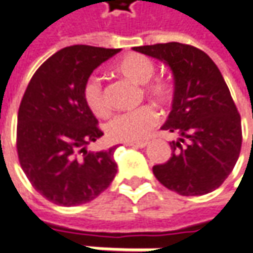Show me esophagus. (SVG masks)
Segmentation results:
<instances>
[{
    "mask_svg": "<svg viewBox=\"0 0 253 253\" xmlns=\"http://www.w3.org/2000/svg\"><path fill=\"white\" fill-rule=\"evenodd\" d=\"M147 141H138V143H127L126 145L128 147H134V148H144V147H147Z\"/></svg>",
    "mask_w": 253,
    "mask_h": 253,
    "instance_id": "obj_1",
    "label": "esophagus"
}]
</instances>
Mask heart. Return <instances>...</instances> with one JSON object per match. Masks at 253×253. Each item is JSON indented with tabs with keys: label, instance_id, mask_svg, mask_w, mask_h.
Listing matches in <instances>:
<instances>
[{
	"label": "heart",
	"instance_id": "b5f03b06",
	"mask_svg": "<svg viewBox=\"0 0 253 253\" xmlns=\"http://www.w3.org/2000/svg\"><path fill=\"white\" fill-rule=\"evenodd\" d=\"M155 63L140 53H130L122 57L113 66V71L137 85H143L141 92L147 99L158 106H167L173 98V89L168 81L153 78ZM83 100L93 116L103 118L109 112L103 85L99 78L89 77L83 85ZM158 123V113L153 106L145 105L133 112L119 113L105 125V133L116 143H135L145 138Z\"/></svg>",
	"mask_w": 253,
	"mask_h": 253
}]
</instances>
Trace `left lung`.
Returning <instances> with one entry per match:
<instances>
[{"label":"left lung","instance_id":"1","mask_svg":"<svg viewBox=\"0 0 253 253\" xmlns=\"http://www.w3.org/2000/svg\"><path fill=\"white\" fill-rule=\"evenodd\" d=\"M168 64L173 102L162 130L180 135L170 158L154 165L155 178L182 196H202L222 185L241 153L238 109L218 67L203 50L178 42L134 47Z\"/></svg>","mask_w":253,"mask_h":253}]
</instances>
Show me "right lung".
Masks as SVG:
<instances>
[{"label":"right lung","mask_w":253,"mask_h":253,"mask_svg":"<svg viewBox=\"0 0 253 253\" xmlns=\"http://www.w3.org/2000/svg\"><path fill=\"white\" fill-rule=\"evenodd\" d=\"M120 48L75 44L36 70L18 110L16 151L32 186L51 203L80 206L108 189L118 172L115 148L91 153L103 135L85 106L83 85Z\"/></svg>","instance_id":"1"}]
</instances>
